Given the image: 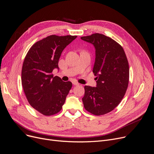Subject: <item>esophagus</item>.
Wrapping results in <instances>:
<instances>
[{
	"label": "esophagus",
	"instance_id": "esophagus-1",
	"mask_svg": "<svg viewBox=\"0 0 154 154\" xmlns=\"http://www.w3.org/2000/svg\"><path fill=\"white\" fill-rule=\"evenodd\" d=\"M72 83H73V84L74 85V86H79V84L78 82H75V81H73V82H72Z\"/></svg>",
	"mask_w": 154,
	"mask_h": 154
}]
</instances>
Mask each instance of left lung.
<instances>
[{"mask_svg":"<svg viewBox=\"0 0 154 154\" xmlns=\"http://www.w3.org/2000/svg\"><path fill=\"white\" fill-rule=\"evenodd\" d=\"M95 48L93 72L96 76V87L85 86L84 106L96 116L112 111L120 103L128 86L129 68L121 45L101 33L82 37Z\"/></svg>","mask_w":154,"mask_h":154,"instance_id":"left-lung-1","label":"left lung"}]
</instances>
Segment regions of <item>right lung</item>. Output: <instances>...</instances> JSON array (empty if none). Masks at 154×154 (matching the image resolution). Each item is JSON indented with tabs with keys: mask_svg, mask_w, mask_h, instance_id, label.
Returning <instances> with one entry per match:
<instances>
[{
	"mask_svg": "<svg viewBox=\"0 0 154 154\" xmlns=\"http://www.w3.org/2000/svg\"><path fill=\"white\" fill-rule=\"evenodd\" d=\"M77 36L52 35L34 44L23 64L21 84L30 105L44 116L59 112L72 88L71 82H63L52 74L59 69L58 61L63 49Z\"/></svg>",
	"mask_w": 154,
	"mask_h": 154,
	"instance_id": "obj_1",
	"label": "right lung"
}]
</instances>
